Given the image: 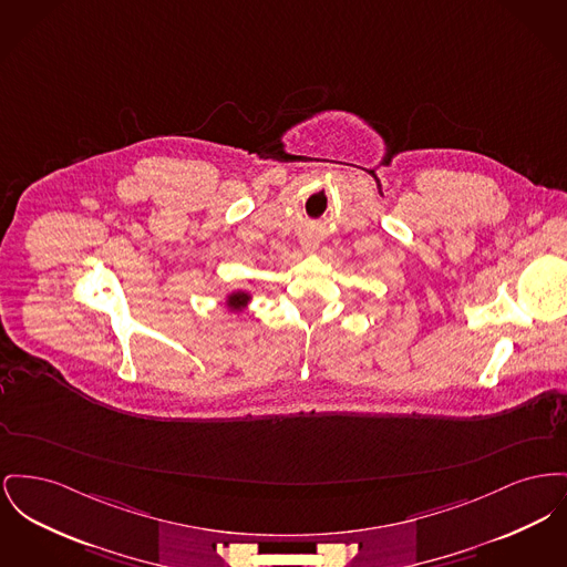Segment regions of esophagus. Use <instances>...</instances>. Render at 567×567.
I'll list each match as a JSON object with an SVG mask.
<instances>
[{
    "mask_svg": "<svg viewBox=\"0 0 567 567\" xmlns=\"http://www.w3.org/2000/svg\"><path fill=\"white\" fill-rule=\"evenodd\" d=\"M300 244H301V248H303V250H308V252H310V250H315V248H317V241H315V239H312V237H301Z\"/></svg>",
    "mask_w": 567,
    "mask_h": 567,
    "instance_id": "1",
    "label": "esophagus"
}]
</instances>
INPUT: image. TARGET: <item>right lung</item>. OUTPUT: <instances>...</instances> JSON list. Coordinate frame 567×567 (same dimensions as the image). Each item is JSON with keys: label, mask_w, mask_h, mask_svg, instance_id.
I'll return each instance as SVG.
<instances>
[{"label": "right lung", "mask_w": 567, "mask_h": 567, "mask_svg": "<svg viewBox=\"0 0 567 567\" xmlns=\"http://www.w3.org/2000/svg\"><path fill=\"white\" fill-rule=\"evenodd\" d=\"M250 301H252V293H250V291H246V289H235V291H229V293L225 296V308L239 317V315L250 306Z\"/></svg>", "instance_id": "obj_1"}]
</instances>
